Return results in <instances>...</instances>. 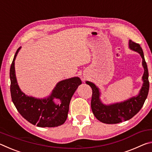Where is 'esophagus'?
<instances>
[{
  "label": "esophagus",
  "mask_w": 152,
  "mask_h": 152,
  "mask_svg": "<svg viewBox=\"0 0 152 152\" xmlns=\"http://www.w3.org/2000/svg\"><path fill=\"white\" fill-rule=\"evenodd\" d=\"M85 80H86V78H85V77H84V76L82 77V81L84 82V81H85Z\"/></svg>",
  "instance_id": "34e87169"
}]
</instances>
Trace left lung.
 I'll list each match as a JSON object with an SVG mask.
<instances>
[{"label":"left lung","mask_w":152,"mask_h":152,"mask_svg":"<svg viewBox=\"0 0 152 152\" xmlns=\"http://www.w3.org/2000/svg\"><path fill=\"white\" fill-rule=\"evenodd\" d=\"M129 48L130 50L140 53L142 58V66L144 73L142 76L143 84L137 95L132 96L124 101L105 104L101 100V91L91 82L86 81V83L92 88V95L91 100V109L94 115L100 121L107 124H116L122 121L129 120L140 111L147 99L150 83L148 66L144 58L143 52L138 43L129 41Z\"/></svg>","instance_id":"1"}]
</instances>
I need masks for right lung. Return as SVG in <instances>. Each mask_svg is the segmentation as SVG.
I'll return each instance as SVG.
<instances>
[{"mask_svg":"<svg viewBox=\"0 0 152 152\" xmlns=\"http://www.w3.org/2000/svg\"><path fill=\"white\" fill-rule=\"evenodd\" d=\"M21 47L17 50L10 68L12 101L21 116L30 123L40 127H54L66 121L72 97L82 84L78 77H73L58 82L48 97L37 99L27 96L20 89L16 78L15 61ZM60 99V104L54 102Z\"/></svg>","mask_w":152,"mask_h":152,"instance_id":"obj_1","label":"right lung"}]
</instances>
